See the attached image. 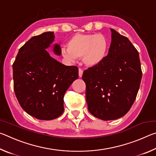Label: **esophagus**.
Segmentation results:
<instances>
[{
  "label": "esophagus",
  "mask_w": 156,
  "mask_h": 156,
  "mask_svg": "<svg viewBox=\"0 0 156 156\" xmlns=\"http://www.w3.org/2000/svg\"><path fill=\"white\" fill-rule=\"evenodd\" d=\"M83 69H79V70H78V76H79V77L81 78L82 76H83Z\"/></svg>",
  "instance_id": "esophagus-1"
}]
</instances>
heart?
Listing matches in <instances>:
<instances>
[{"label":"heart","mask_w":156,"mask_h":156,"mask_svg":"<svg viewBox=\"0 0 156 156\" xmlns=\"http://www.w3.org/2000/svg\"><path fill=\"white\" fill-rule=\"evenodd\" d=\"M67 47H63V58L74 61L76 58L83 57V62L89 67L99 65L106 58L109 49L107 37L102 34H76L69 38Z\"/></svg>","instance_id":"1"}]
</instances>
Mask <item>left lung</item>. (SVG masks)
Here are the masks:
<instances>
[{
	"label": "left lung",
	"instance_id": "obj_1",
	"mask_svg": "<svg viewBox=\"0 0 156 156\" xmlns=\"http://www.w3.org/2000/svg\"><path fill=\"white\" fill-rule=\"evenodd\" d=\"M112 43L104 61L83 75L92 115L102 120L120 118L135 101L142 70L139 54L126 37L111 29Z\"/></svg>",
	"mask_w": 156,
	"mask_h": 156
}]
</instances>
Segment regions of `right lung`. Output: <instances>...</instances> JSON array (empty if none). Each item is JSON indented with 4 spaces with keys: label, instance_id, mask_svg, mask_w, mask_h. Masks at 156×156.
<instances>
[{
    "label": "right lung",
    "instance_id": "add662e5",
    "mask_svg": "<svg viewBox=\"0 0 156 156\" xmlns=\"http://www.w3.org/2000/svg\"><path fill=\"white\" fill-rule=\"evenodd\" d=\"M53 31L31 38L18 51L13 64L14 89L20 105L29 115L50 120L64 112V95L78 78V68L66 66L50 56L51 47L57 56L61 48Z\"/></svg>",
    "mask_w": 156,
    "mask_h": 156
}]
</instances>
